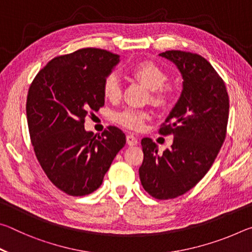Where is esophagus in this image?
Masks as SVG:
<instances>
[{"instance_id": "esophagus-1", "label": "esophagus", "mask_w": 252, "mask_h": 252, "mask_svg": "<svg viewBox=\"0 0 252 252\" xmlns=\"http://www.w3.org/2000/svg\"><path fill=\"white\" fill-rule=\"evenodd\" d=\"M126 143L129 144L130 147L136 146V144H138V139H136L134 135H132V134H127V135H126Z\"/></svg>"}]
</instances>
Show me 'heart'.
Returning <instances> with one entry per match:
<instances>
[{
  "instance_id": "b5f03b06",
  "label": "heart",
  "mask_w": 252,
  "mask_h": 252,
  "mask_svg": "<svg viewBox=\"0 0 252 252\" xmlns=\"http://www.w3.org/2000/svg\"><path fill=\"white\" fill-rule=\"evenodd\" d=\"M131 74L151 90V100L157 105H163L168 100L169 88L164 83L167 81V74L160 66L152 62H141L131 69ZM104 96L109 100H116L121 94V83L117 74H109L103 82ZM148 118L144 111L126 109L119 112L116 119L121 126L132 130H139Z\"/></svg>"
}]
</instances>
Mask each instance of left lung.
Returning <instances> with one entry per match:
<instances>
[{"instance_id": "left-lung-1", "label": "left lung", "mask_w": 252, "mask_h": 252, "mask_svg": "<svg viewBox=\"0 0 252 252\" xmlns=\"http://www.w3.org/2000/svg\"><path fill=\"white\" fill-rule=\"evenodd\" d=\"M160 57L171 61L183 79L180 97L160 129L173 133L170 149L159 155L157 144L143 138V162L139 176L144 190L159 200L185 194L211 168L227 131L229 96L222 79L201 55L165 51Z\"/></svg>"}]
</instances>
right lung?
<instances>
[{
  "label": "right lung",
  "instance_id": "1",
  "mask_svg": "<svg viewBox=\"0 0 252 252\" xmlns=\"http://www.w3.org/2000/svg\"><path fill=\"white\" fill-rule=\"evenodd\" d=\"M120 55L81 49L54 58L30 87L27 118L34 152L53 185L73 197L92 193L118 152L126 134L109 126L102 134L84 129L90 111L104 105L103 82Z\"/></svg>",
  "mask_w": 252,
  "mask_h": 252
}]
</instances>
